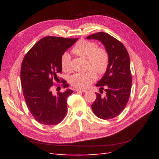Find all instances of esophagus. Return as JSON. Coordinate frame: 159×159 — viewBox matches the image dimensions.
<instances>
[{"label":"esophagus","mask_w":159,"mask_h":159,"mask_svg":"<svg viewBox=\"0 0 159 159\" xmlns=\"http://www.w3.org/2000/svg\"><path fill=\"white\" fill-rule=\"evenodd\" d=\"M75 91H76V92H87V91L85 89H76Z\"/></svg>","instance_id":"34e87169"}]
</instances>
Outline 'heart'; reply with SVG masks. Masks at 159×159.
I'll return each instance as SVG.
<instances>
[{
  "mask_svg": "<svg viewBox=\"0 0 159 159\" xmlns=\"http://www.w3.org/2000/svg\"><path fill=\"white\" fill-rule=\"evenodd\" d=\"M72 51L87 59V66L91 69L87 72L76 73L70 77V82L74 87L80 89L86 88L96 80V70L99 74H103L108 69L109 65V53L106 49L98 47L95 42L80 39L74 45ZM61 66L63 71L70 70V56L67 52H64L61 55Z\"/></svg>",
  "mask_w": 159,
  "mask_h": 159,
  "instance_id": "b5f03b06",
  "label": "heart"
}]
</instances>
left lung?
<instances>
[{
    "instance_id": "8db88e82",
    "label": "left lung",
    "mask_w": 159,
    "mask_h": 159,
    "mask_svg": "<svg viewBox=\"0 0 159 159\" xmlns=\"http://www.w3.org/2000/svg\"><path fill=\"white\" fill-rule=\"evenodd\" d=\"M87 39H97L102 43L109 55V65L105 74L98 83L100 93L96 94L92 104L96 116L102 120L116 117L122 112L129 99L132 77L130 57L121 42L107 33L99 32L87 37Z\"/></svg>"
}]
</instances>
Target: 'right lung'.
Masks as SVG:
<instances>
[{
  "mask_svg": "<svg viewBox=\"0 0 159 159\" xmlns=\"http://www.w3.org/2000/svg\"><path fill=\"white\" fill-rule=\"evenodd\" d=\"M77 40L45 37L24 57L20 70L23 95L30 112L40 124L56 125L66 116L67 98L73 91L67 89L54 95L52 87L53 80L59 79L57 74L61 73V55ZM62 86L68 87L66 80H63Z\"/></svg>",
  "mask_w": 159,
  "mask_h": 159,
  "instance_id": "add662e5",
  "label": "right lung"
}]
</instances>
